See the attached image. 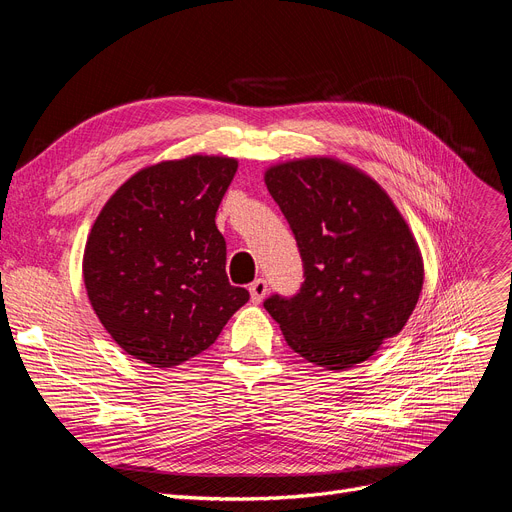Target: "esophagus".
<instances>
[{"label":"esophagus","mask_w":512,"mask_h":512,"mask_svg":"<svg viewBox=\"0 0 512 512\" xmlns=\"http://www.w3.org/2000/svg\"><path fill=\"white\" fill-rule=\"evenodd\" d=\"M249 292H251V301L253 303H261L265 299L267 294V282L263 278H257L251 286H249Z\"/></svg>","instance_id":"1"}]
</instances>
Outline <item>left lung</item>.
<instances>
[{
  "mask_svg": "<svg viewBox=\"0 0 512 512\" xmlns=\"http://www.w3.org/2000/svg\"><path fill=\"white\" fill-rule=\"evenodd\" d=\"M297 238L305 282L263 303L294 353L342 371L367 361L409 321L423 286L417 240L384 188L334 157L265 172Z\"/></svg>",
  "mask_w": 512,
  "mask_h": 512,
  "instance_id": "1",
  "label": "left lung"
}]
</instances>
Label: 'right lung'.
<instances>
[{"label": "right lung", "instance_id": "right-lung-1", "mask_svg": "<svg viewBox=\"0 0 512 512\" xmlns=\"http://www.w3.org/2000/svg\"><path fill=\"white\" fill-rule=\"evenodd\" d=\"M238 161L191 155L130 176L99 211L83 257L85 288L124 353L174 367L218 340L249 301L226 276L215 226Z\"/></svg>", "mask_w": 512, "mask_h": 512}]
</instances>
